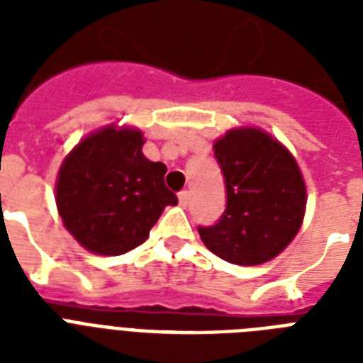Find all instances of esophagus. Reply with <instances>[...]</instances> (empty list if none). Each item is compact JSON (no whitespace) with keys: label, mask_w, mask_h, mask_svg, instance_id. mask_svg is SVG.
I'll return each mask as SVG.
<instances>
[{"label":"esophagus","mask_w":363,"mask_h":363,"mask_svg":"<svg viewBox=\"0 0 363 363\" xmlns=\"http://www.w3.org/2000/svg\"><path fill=\"white\" fill-rule=\"evenodd\" d=\"M188 201H190V192H188V190H182V192H179V203H181L182 207H186Z\"/></svg>","instance_id":"obj_1"}]
</instances>
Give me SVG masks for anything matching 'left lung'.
Returning <instances> with one entry per match:
<instances>
[{
	"instance_id": "obj_1",
	"label": "left lung",
	"mask_w": 363,
	"mask_h": 363,
	"mask_svg": "<svg viewBox=\"0 0 363 363\" xmlns=\"http://www.w3.org/2000/svg\"><path fill=\"white\" fill-rule=\"evenodd\" d=\"M213 148L226 182V211L213 226H199V238L230 264L269 262L303 222L301 171L292 154L258 128L230 130Z\"/></svg>"
}]
</instances>
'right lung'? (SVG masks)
Here are the masks:
<instances>
[{
	"mask_svg": "<svg viewBox=\"0 0 363 363\" xmlns=\"http://www.w3.org/2000/svg\"><path fill=\"white\" fill-rule=\"evenodd\" d=\"M143 133L104 128L84 137L60 167L56 205L65 230L101 256L130 252L177 196L165 186L167 167L141 152Z\"/></svg>",
	"mask_w": 363,
	"mask_h": 363,
	"instance_id": "right-lung-1",
	"label": "right lung"
}]
</instances>
